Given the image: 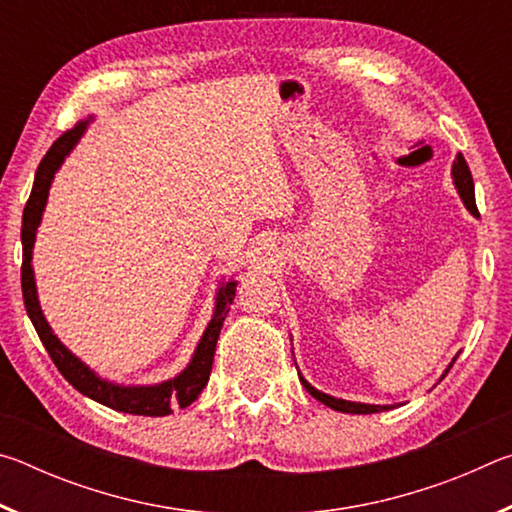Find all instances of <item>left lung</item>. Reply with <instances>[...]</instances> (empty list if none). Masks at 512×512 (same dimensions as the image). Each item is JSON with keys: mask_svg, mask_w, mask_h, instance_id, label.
<instances>
[{"mask_svg": "<svg viewBox=\"0 0 512 512\" xmlns=\"http://www.w3.org/2000/svg\"><path fill=\"white\" fill-rule=\"evenodd\" d=\"M452 178H454V185H456V189H458V194H461V198H463L465 207H467V210H470V214H474L476 219H479V210H476V203H474V183H472V173H470V167H467V162H465V158H463L461 153H458V155H456V160H454V167H452ZM454 361H456V357H454ZM454 361L449 363V366H447L445 375H447V372H449V368L454 366ZM445 375H443V377H445ZM298 377H300V384L307 388V393H309L311 397H316L318 402H323L325 406H329V409H334V411L366 415V413H379V411H388V409H393V406H381V404H361V402H348V400H339V397H332V395H327V393H320V391H316V388L311 386L309 381L300 375V372H298ZM443 377H440V379H443Z\"/></svg>", "mask_w": 512, "mask_h": 512, "instance_id": "obj_1", "label": "left lung"}]
</instances>
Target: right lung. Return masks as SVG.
Here are the masks:
<instances>
[{
	"mask_svg": "<svg viewBox=\"0 0 512 512\" xmlns=\"http://www.w3.org/2000/svg\"><path fill=\"white\" fill-rule=\"evenodd\" d=\"M90 119L79 121L72 131H67L58 137V140L51 144L45 158H42L40 167L36 171V180H33L31 196L24 207L22 214V298L24 307H27V314L31 318L33 327L40 336L42 345L49 352L51 361L56 363L69 384H72L76 391L83 393L90 400L99 402L108 409H115L121 413H133V415H151V418H162V415H169L176 406L185 409V406L192 404L207 384L212 372V361H214V350L216 341H219L223 320L228 316L232 300H235L237 282L228 280L223 282L219 291H216V307L214 316L210 323H207L205 332L198 341L194 357L189 361V366L176 375L173 379L162 381V384L153 386H124L115 384V381L101 379L97 372L90 370L85 363L74 357L63 343L58 341V336L51 332L45 314H42L40 302H38V289H36V277H33V244H36V230L42 221V212H45L47 196L51 180H54V173L58 171L60 164H63L65 155L74 149L76 142L81 140V135L88 128Z\"/></svg>",
	"mask_w": 512,
	"mask_h": 512,
	"instance_id": "right-lung-1",
	"label": "right lung"
}]
</instances>
